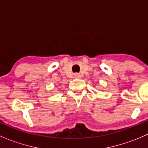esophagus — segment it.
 Wrapping results in <instances>:
<instances>
[{
  "instance_id": "esophagus-1",
  "label": "esophagus",
  "mask_w": 148,
  "mask_h": 148,
  "mask_svg": "<svg viewBox=\"0 0 148 148\" xmlns=\"http://www.w3.org/2000/svg\"><path fill=\"white\" fill-rule=\"evenodd\" d=\"M81 77L82 75L80 74H79V73H75V74H74V77H75V78L79 79L81 78Z\"/></svg>"
}]
</instances>
